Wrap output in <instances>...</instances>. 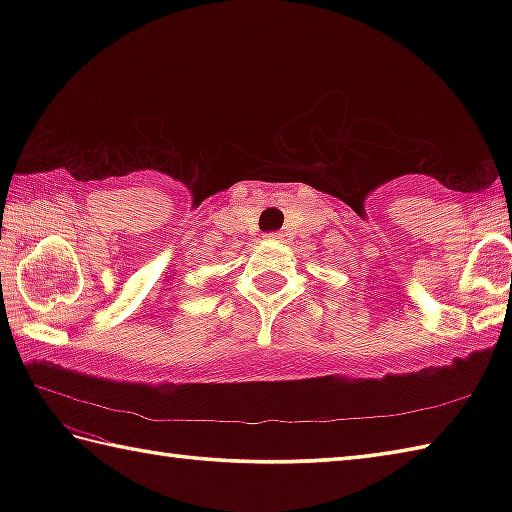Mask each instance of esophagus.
I'll return each instance as SVG.
<instances>
[{
  "label": "esophagus",
  "mask_w": 512,
  "mask_h": 512,
  "mask_svg": "<svg viewBox=\"0 0 512 512\" xmlns=\"http://www.w3.org/2000/svg\"><path fill=\"white\" fill-rule=\"evenodd\" d=\"M269 238H276V241H283V234L276 232V234H269Z\"/></svg>",
  "instance_id": "obj_1"
}]
</instances>
